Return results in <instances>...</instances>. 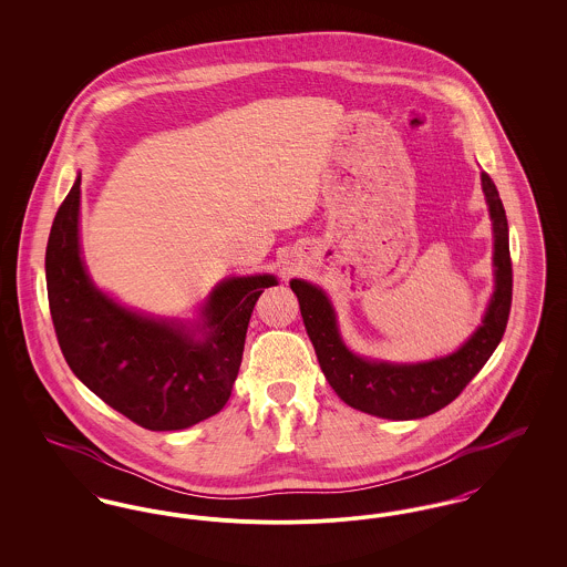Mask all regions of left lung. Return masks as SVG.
I'll return each instance as SVG.
<instances>
[{
    "instance_id": "1",
    "label": "left lung",
    "mask_w": 567,
    "mask_h": 567,
    "mask_svg": "<svg viewBox=\"0 0 567 567\" xmlns=\"http://www.w3.org/2000/svg\"><path fill=\"white\" fill-rule=\"evenodd\" d=\"M483 190L495 231V293L486 308L483 324L457 352L449 357L414 365H395L357 357L344 347L333 308L323 291L310 282L291 280V289L299 299L301 319L321 370L344 404L393 421L430 416L457 400L502 342L513 306L508 220L497 187L486 172H483Z\"/></svg>"
}]
</instances>
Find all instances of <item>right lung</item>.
Wrapping results in <instances>:
<instances>
[{"instance_id": "add662e5", "label": "right lung", "mask_w": 567, "mask_h": 567, "mask_svg": "<svg viewBox=\"0 0 567 567\" xmlns=\"http://www.w3.org/2000/svg\"><path fill=\"white\" fill-rule=\"evenodd\" d=\"M81 176L54 215L47 289L72 372L110 408L151 432L190 427L223 410L243 363L246 329L274 276L220 282L197 331L132 312L93 287L79 244Z\"/></svg>"}]
</instances>
